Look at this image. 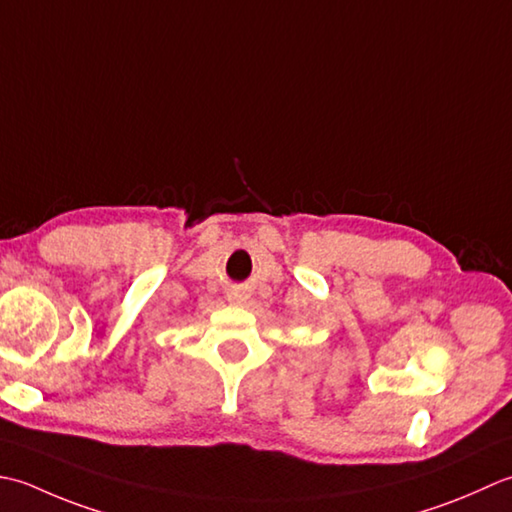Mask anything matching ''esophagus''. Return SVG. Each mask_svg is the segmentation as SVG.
Wrapping results in <instances>:
<instances>
[{"mask_svg": "<svg viewBox=\"0 0 512 512\" xmlns=\"http://www.w3.org/2000/svg\"><path fill=\"white\" fill-rule=\"evenodd\" d=\"M227 300L234 302V305H241V302L247 300V296L243 294L241 289H234V291H229V294H227Z\"/></svg>", "mask_w": 512, "mask_h": 512, "instance_id": "1", "label": "esophagus"}]
</instances>
